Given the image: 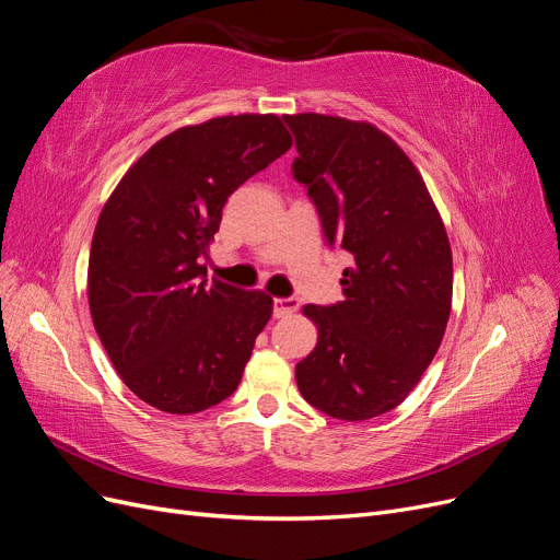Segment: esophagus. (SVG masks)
<instances>
[{"mask_svg": "<svg viewBox=\"0 0 560 560\" xmlns=\"http://www.w3.org/2000/svg\"><path fill=\"white\" fill-rule=\"evenodd\" d=\"M296 311H299V299H294V296L273 299V317H287Z\"/></svg>", "mask_w": 560, "mask_h": 560, "instance_id": "1", "label": "esophagus"}]
</instances>
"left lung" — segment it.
<instances>
[{
  "label": "left lung",
  "mask_w": 560,
  "mask_h": 560,
  "mask_svg": "<svg viewBox=\"0 0 560 560\" xmlns=\"http://www.w3.org/2000/svg\"><path fill=\"white\" fill-rule=\"evenodd\" d=\"M329 247L352 257L343 301L303 306L317 346L296 364L303 399L338 420L393 411L418 385L451 315L453 257L442 217L409 156L371 124L284 116Z\"/></svg>",
  "instance_id": "8db88e82"
}]
</instances>
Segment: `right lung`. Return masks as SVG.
<instances>
[{
    "mask_svg": "<svg viewBox=\"0 0 560 560\" xmlns=\"http://www.w3.org/2000/svg\"><path fill=\"white\" fill-rule=\"evenodd\" d=\"M292 147L273 114L219 116L165 135L118 182L89 259L95 331L124 383L165 413H198L238 387L273 299L200 259L229 196Z\"/></svg>",
    "mask_w": 560,
    "mask_h": 560,
    "instance_id": "obj_1",
    "label": "right lung"
}]
</instances>
